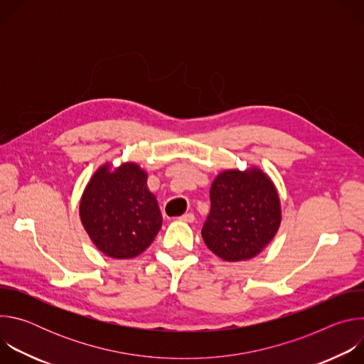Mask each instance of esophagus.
<instances>
[{"label":"esophagus","mask_w":364,"mask_h":364,"mask_svg":"<svg viewBox=\"0 0 364 364\" xmlns=\"http://www.w3.org/2000/svg\"><path fill=\"white\" fill-rule=\"evenodd\" d=\"M181 222H186V223H193L194 222V215L193 213H186V215H183V216H180L178 218Z\"/></svg>","instance_id":"obj_1"}]
</instances>
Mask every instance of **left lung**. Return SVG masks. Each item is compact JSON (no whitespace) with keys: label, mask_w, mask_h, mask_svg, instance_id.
Returning <instances> with one entry per match:
<instances>
[{"label":"left lung","mask_w":364,"mask_h":364,"mask_svg":"<svg viewBox=\"0 0 364 364\" xmlns=\"http://www.w3.org/2000/svg\"><path fill=\"white\" fill-rule=\"evenodd\" d=\"M210 203L201 236L207 247L228 262L256 256L278 232L279 197L261 170L220 173L212 184Z\"/></svg>","instance_id":"8db88e82"}]
</instances>
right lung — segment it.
I'll return each mask as SVG.
<instances>
[{
    "label": "right lung",
    "mask_w": 364,
    "mask_h": 364,
    "mask_svg": "<svg viewBox=\"0 0 364 364\" xmlns=\"http://www.w3.org/2000/svg\"><path fill=\"white\" fill-rule=\"evenodd\" d=\"M80 219L96 247L115 259L142 253L163 223L145 171L132 163L115 171L107 164L95 173L80 201Z\"/></svg>",
    "instance_id": "right-lung-1"
}]
</instances>
